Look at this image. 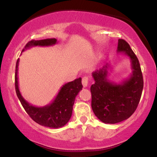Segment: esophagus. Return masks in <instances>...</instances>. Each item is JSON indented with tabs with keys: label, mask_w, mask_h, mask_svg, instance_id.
I'll list each match as a JSON object with an SVG mask.
<instances>
[{
	"label": "esophagus",
	"mask_w": 157,
	"mask_h": 157,
	"mask_svg": "<svg viewBox=\"0 0 157 157\" xmlns=\"http://www.w3.org/2000/svg\"><path fill=\"white\" fill-rule=\"evenodd\" d=\"M82 83L83 87H87L88 84H89V77L84 76L82 79Z\"/></svg>",
	"instance_id": "1"
}]
</instances>
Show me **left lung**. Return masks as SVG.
Wrapping results in <instances>:
<instances>
[{
    "mask_svg": "<svg viewBox=\"0 0 157 157\" xmlns=\"http://www.w3.org/2000/svg\"><path fill=\"white\" fill-rule=\"evenodd\" d=\"M117 52L130 57L133 71L129 78L120 84L110 81L109 63L92 73L95 82L91 86V108L97 117L108 124L117 123L130 117L137 108L143 89L140 62L124 40H118Z\"/></svg>",
    "mask_w": 157,
    "mask_h": 157,
    "instance_id": "8db88e82",
    "label": "left lung"
}]
</instances>
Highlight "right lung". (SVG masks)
<instances>
[{"label":"right lung","instance_id":"right-lung-1","mask_svg":"<svg viewBox=\"0 0 157 157\" xmlns=\"http://www.w3.org/2000/svg\"><path fill=\"white\" fill-rule=\"evenodd\" d=\"M55 44H57V40L55 38L40 40H33L26 45L22 52L32 46H48L55 45ZM18 64L19 59H17L16 63L15 76V91L20 102L26 113L34 121L45 127L58 128L64 126L69 121L72 114L73 105L75 97L80 92V90H82V85L81 82L82 80L81 77L63 85L55 100L51 103L43 107H37L31 105L29 102L25 100L20 92L18 77H17Z\"/></svg>","mask_w":157,"mask_h":157}]
</instances>
